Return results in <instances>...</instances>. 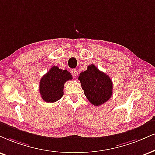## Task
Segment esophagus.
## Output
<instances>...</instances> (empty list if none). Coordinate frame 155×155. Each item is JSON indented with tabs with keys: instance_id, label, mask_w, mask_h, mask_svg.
<instances>
[{
	"instance_id": "obj_1",
	"label": "esophagus",
	"mask_w": 155,
	"mask_h": 155,
	"mask_svg": "<svg viewBox=\"0 0 155 155\" xmlns=\"http://www.w3.org/2000/svg\"><path fill=\"white\" fill-rule=\"evenodd\" d=\"M71 73H72V75L73 76L74 78H76L77 77V71H76V70H74V69H73V70H71Z\"/></svg>"
}]
</instances>
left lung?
Returning <instances> with one entry per match:
<instances>
[{"label": "left lung", "instance_id": "8db88e82", "mask_svg": "<svg viewBox=\"0 0 155 155\" xmlns=\"http://www.w3.org/2000/svg\"><path fill=\"white\" fill-rule=\"evenodd\" d=\"M78 80L81 81L82 88L87 100L94 106L104 104L111 97V80L109 76L100 71L94 64L87 66V70L80 74Z\"/></svg>", "mask_w": 155, "mask_h": 155}]
</instances>
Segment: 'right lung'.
Instances as JSON below:
<instances>
[{"label": "right lung", "mask_w": 155, "mask_h": 155, "mask_svg": "<svg viewBox=\"0 0 155 155\" xmlns=\"http://www.w3.org/2000/svg\"><path fill=\"white\" fill-rule=\"evenodd\" d=\"M72 79V74L67 70H61L53 66L40 80L39 93L47 103H54L63 96L64 83Z\"/></svg>", "instance_id": "1"}]
</instances>
